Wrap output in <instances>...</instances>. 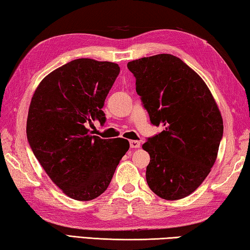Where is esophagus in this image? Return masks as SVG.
<instances>
[{
  "instance_id": "obj_1",
  "label": "esophagus",
  "mask_w": 250,
  "mask_h": 250,
  "mask_svg": "<svg viewBox=\"0 0 250 250\" xmlns=\"http://www.w3.org/2000/svg\"><path fill=\"white\" fill-rule=\"evenodd\" d=\"M129 146H130V148H133V149H137V148L141 147V143H139L138 141H130Z\"/></svg>"
}]
</instances>
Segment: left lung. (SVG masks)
<instances>
[{"mask_svg": "<svg viewBox=\"0 0 250 250\" xmlns=\"http://www.w3.org/2000/svg\"><path fill=\"white\" fill-rule=\"evenodd\" d=\"M127 68L151 123L165 126L143 145L150 156L148 186L161 199L186 198L216 161L224 128L220 108L203 79L176 56L144 57Z\"/></svg>", "mask_w": 250, "mask_h": 250, "instance_id": "1", "label": "left lung"}]
</instances>
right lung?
Here are the masks:
<instances>
[{
    "mask_svg": "<svg viewBox=\"0 0 250 250\" xmlns=\"http://www.w3.org/2000/svg\"><path fill=\"white\" fill-rule=\"evenodd\" d=\"M118 73L117 63L72 60L43 78L30 101L29 145L50 180L73 200L102 194L129 148L126 139H101L86 128L95 118L104 123V101Z\"/></svg>",
    "mask_w": 250,
    "mask_h": 250,
    "instance_id": "1",
    "label": "right lung"
}]
</instances>
